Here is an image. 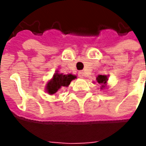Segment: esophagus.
Here are the masks:
<instances>
[{"label": "esophagus", "mask_w": 146, "mask_h": 146, "mask_svg": "<svg viewBox=\"0 0 146 146\" xmlns=\"http://www.w3.org/2000/svg\"><path fill=\"white\" fill-rule=\"evenodd\" d=\"M78 75H79L80 77H84V73L83 70H80V71L78 72Z\"/></svg>", "instance_id": "obj_1"}]
</instances>
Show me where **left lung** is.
Listing matches in <instances>:
<instances>
[{
	"label": "left lung",
	"instance_id": "8db88e82",
	"mask_svg": "<svg viewBox=\"0 0 146 146\" xmlns=\"http://www.w3.org/2000/svg\"><path fill=\"white\" fill-rule=\"evenodd\" d=\"M97 80H98V82L99 84H105L107 82L108 79H107V76H102V75H100V76H98ZM104 86H102V88Z\"/></svg>",
	"mask_w": 146,
	"mask_h": 146
}]
</instances>
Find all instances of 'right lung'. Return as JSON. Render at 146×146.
<instances>
[{
	"instance_id": "add662e5",
	"label": "right lung",
	"mask_w": 146,
	"mask_h": 146,
	"mask_svg": "<svg viewBox=\"0 0 146 146\" xmlns=\"http://www.w3.org/2000/svg\"><path fill=\"white\" fill-rule=\"evenodd\" d=\"M76 78V76L71 74L62 75V74L56 73L53 76L52 80L48 82L47 84V92L49 94H54L62 87H67L70 84L71 80H73Z\"/></svg>"
}]
</instances>
